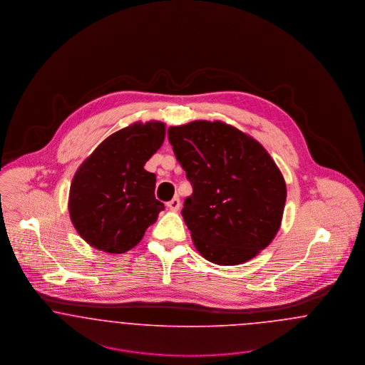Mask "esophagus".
<instances>
[{
    "mask_svg": "<svg viewBox=\"0 0 365 365\" xmlns=\"http://www.w3.org/2000/svg\"><path fill=\"white\" fill-rule=\"evenodd\" d=\"M180 206H181V203H180V199L175 196L173 197L169 203H168V207H169V210L177 211L180 209Z\"/></svg>",
    "mask_w": 365,
    "mask_h": 365,
    "instance_id": "1",
    "label": "esophagus"
}]
</instances>
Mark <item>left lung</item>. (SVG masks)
I'll list each match as a JSON object with an SVG mask.
<instances>
[{"instance_id":"obj_1","label":"left lung","mask_w":365,"mask_h":365,"mask_svg":"<svg viewBox=\"0 0 365 365\" xmlns=\"http://www.w3.org/2000/svg\"><path fill=\"white\" fill-rule=\"evenodd\" d=\"M192 185L181 211L196 250L217 265L247 262L280 228L286 182L267 150L221 120L168 130Z\"/></svg>"}]
</instances>
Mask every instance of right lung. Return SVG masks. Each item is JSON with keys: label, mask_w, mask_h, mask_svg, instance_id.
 <instances>
[{"label": "right lung", "mask_w": 365, "mask_h": 365, "mask_svg": "<svg viewBox=\"0 0 365 365\" xmlns=\"http://www.w3.org/2000/svg\"><path fill=\"white\" fill-rule=\"evenodd\" d=\"M165 123L135 122L108 135L78 168L68 211L92 247L122 254L140 243L165 205L155 197L156 175L144 169L160 148Z\"/></svg>", "instance_id": "add662e5"}]
</instances>
